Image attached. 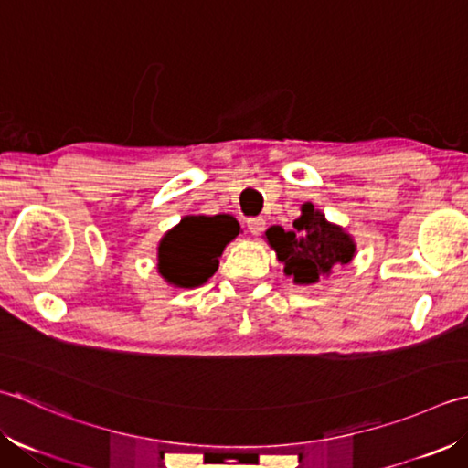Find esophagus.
Returning a JSON list of instances; mask_svg holds the SVG:
<instances>
[{
  "label": "esophagus",
  "instance_id": "esophagus-1",
  "mask_svg": "<svg viewBox=\"0 0 468 468\" xmlns=\"http://www.w3.org/2000/svg\"><path fill=\"white\" fill-rule=\"evenodd\" d=\"M246 226H248V230H250L254 236H259L264 230L266 222H264V218H248Z\"/></svg>",
  "mask_w": 468,
  "mask_h": 468
}]
</instances>
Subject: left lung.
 I'll use <instances>...</instances> for the list:
<instances>
[{
	"label": "left lung",
	"mask_w": 468,
	"mask_h": 468,
	"mask_svg": "<svg viewBox=\"0 0 468 468\" xmlns=\"http://www.w3.org/2000/svg\"><path fill=\"white\" fill-rule=\"evenodd\" d=\"M266 240L284 264V274L297 284H314L356 256L354 238L341 226L327 222L325 214L309 202L301 206L292 230L272 226L266 230Z\"/></svg>",
	"instance_id": "1"
}]
</instances>
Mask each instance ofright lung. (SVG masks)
I'll list each match as a JSON object with an SVG mask.
<instances>
[{
  "mask_svg": "<svg viewBox=\"0 0 468 468\" xmlns=\"http://www.w3.org/2000/svg\"><path fill=\"white\" fill-rule=\"evenodd\" d=\"M238 232L240 224L232 216H186L161 238L159 274L174 287H199L218 271V259Z\"/></svg>",
  "mask_w": 468,
  "mask_h": 468,
  "instance_id": "1",
  "label": "right lung"
}]
</instances>
